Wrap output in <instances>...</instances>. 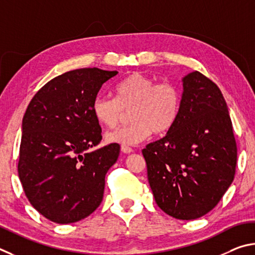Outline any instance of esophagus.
Instances as JSON below:
<instances>
[{
	"label": "esophagus",
	"mask_w": 255,
	"mask_h": 255,
	"mask_svg": "<svg viewBox=\"0 0 255 255\" xmlns=\"http://www.w3.org/2000/svg\"><path fill=\"white\" fill-rule=\"evenodd\" d=\"M121 151H122L123 153H132L133 152V149L130 148V146L122 145V146H121Z\"/></svg>",
	"instance_id": "34e87169"
}]
</instances>
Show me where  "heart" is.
<instances>
[{
  "instance_id": "obj_1",
  "label": "heart",
  "mask_w": 255,
  "mask_h": 255,
  "mask_svg": "<svg viewBox=\"0 0 255 255\" xmlns=\"http://www.w3.org/2000/svg\"><path fill=\"white\" fill-rule=\"evenodd\" d=\"M116 97L97 95L92 110L95 119L107 128H113L128 111L131 122L107 132V143L135 145L151 133L163 134L176 123L181 107V93L170 82L158 83L143 73H133L115 87Z\"/></svg>"
}]
</instances>
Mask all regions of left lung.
<instances>
[{
  "label": "left lung",
  "mask_w": 255,
  "mask_h": 255,
  "mask_svg": "<svg viewBox=\"0 0 255 255\" xmlns=\"http://www.w3.org/2000/svg\"><path fill=\"white\" fill-rule=\"evenodd\" d=\"M179 116L142 150L155 203L177 220L211 212L234 179L238 148L221 89L199 71L182 78Z\"/></svg>",
  "instance_id": "left-lung-1"
}]
</instances>
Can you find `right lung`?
I'll return each instance as SVG.
<instances>
[{
  "label": "right lung",
  "instance_id": "1",
  "mask_svg": "<svg viewBox=\"0 0 255 255\" xmlns=\"http://www.w3.org/2000/svg\"><path fill=\"white\" fill-rule=\"evenodd\" d=\"M118 71L80 68L57 76L31 100L22 120L17 172L30 204L58 224L78 222L102 203L120 145L102 140L92 104Z\"/></svg>",
  "mask_w": 255,
  "mask_h": 255
}]
</instances>
